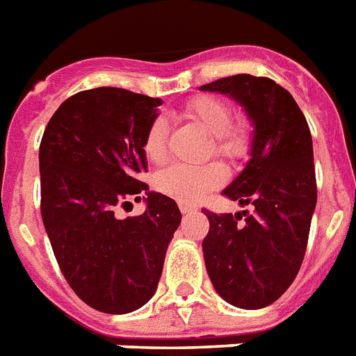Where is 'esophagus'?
Listing matches in <instances>:
<instances>
[{
	"label": "esophagus",
	"mask_w": 356,
	"mask_h": 356,
	"mask_svg": "<svg viewBox=\"0 0 356 356\" xmlns=\"http://www.w3.org/2000/svg\"><path fill=\"white\" fill-rule=\"evenodd\" d=\"M179 209H181V214H183V216H188V214H194V212L197 211L195 207L184 205V203H181V205H179Z\"/></svg>",
	"instance_id": "obj_1"
}]
</instances>
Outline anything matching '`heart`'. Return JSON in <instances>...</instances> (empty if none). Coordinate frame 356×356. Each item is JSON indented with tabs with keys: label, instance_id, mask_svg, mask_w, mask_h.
<instances>
[{
	"label": "heart",
	"instance_id": "b5f03b06",
	"mask_svg": "<svg viewBox=\"0 0 356 356\" xmlns=\"http://www.w3.org/2000/svg\"><path fill=\"white\" fill-rule=\"evenodd\" d=\"M186 118L195 122L214 136L212 145L214 153L229 161H238L249 153L251 147V131L245 123H233V107L227 99L220 96L192 97L184 105ZM168 134L170 127L164 118H156L145 131L144 149L145 159L153 164H162L168 156ZM225 172L218 164L190 168L175 164L162 170L155 177L159 192L170 195L179 203L194 205L211 190L222 186Z\"/></svg>",
	"mask_w": 356,
	"mask_h": 356
}]
</instances>
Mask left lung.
Returning <instances> with one entry per match:
<instances>
[{
    "instance_id": "left-lung-1",
    "label": "left lung",
    "mask_w": 356,
    "mask_h": 356,
    "mask_svg": "<svg viewBox=\"0 0 356 356\" xmlns=\"http://www.w3.org/2000/svg\"><path fill=\"white\" fill-rule=\"evenodd\" d=\"M201 90L233 97L254 129L251 159L222 192L251 212L203 209L211 223L203 240L207 273L227 303L264 309L286 292L307 251L318 197L309 123L292 94L268 77L238 74Z\"/></svg>"
}]
</instances>
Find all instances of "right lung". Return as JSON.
Returning <instances> with one entry per match:
<instances>
[{
	"mask_svg": "<svg viewBox=\"0 0 356 356\" xmlns=\"http://www.w3.org/2000/svg\"><path fill=\"white\" fill-rule=\"evenodd\" d=\"M161 103L113 86L83 90L42 136V222L64 279L99 312L127 314L153 298L181 223L177 203L142 181V144ZM140 191L145 214L120 220L113 212Z\"/></svg>",
	"mask_w": 356,
	"mask_h": 356,
	"instance_id": "1",
	"label": "right lung"
}]
</instances>
